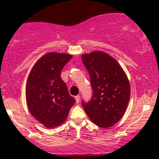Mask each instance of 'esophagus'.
Returning a JSON list of instances; mask_svg holds the SVG:
<instances>
[{
  "label": "esophagus",
  "instance_id": "34e87169",
  "mask_svg": "<svg viewBox=\"0 0 159 159\" xmlns=\"http://www.w3.org/2000/svg\"><path fill=\"white\" fill-rule=\"evenodd\" d=\"M75 98L76 103H80V95H77V96H75Z\"/></svg>",
  "mask_w": 159,
  "mask_h": 159
}]
</instances>
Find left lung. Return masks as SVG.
<instances>
[{"mask_svg": "<svg viewBox=\"0 0 159 159\" xmlns=\"http://www.w3.org/2000/svg\"><path fill=\"white\" fill-rule=\"evenodd\" d=\"M93 89L91 101L82 102L89 119L98 127L107 128L116 124L127 110L130 97L129 80L116 59L103 51L82 55Z\"/></svg>", "mask_w": 159, "mask_h": 159, "instance_id": "1", "label": "left lung"}]
</instances>
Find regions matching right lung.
Masks as SVG:
<instances>
[{
	"instance_id": "1",
	"label": "right lung",
	"mask_w": 159,
	"mask_h": 159,
	"mask_svg": "<svg viewBox=\"0 0 159 159\" xmlns=\"http://www.w3.org/2000/svg\"><path fill=\"white\" fill-rule=\"evenodd\" d=\"M72 55L50 52L39 58L26 83V101L30 114L46 128L64 123L75 100L70 96L61 71Z\"/></svg>"
}]
</instances>
